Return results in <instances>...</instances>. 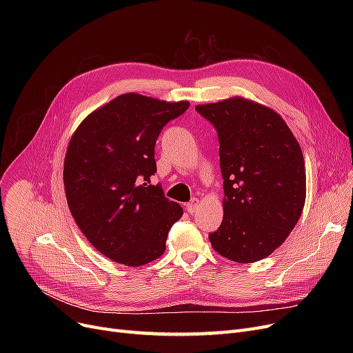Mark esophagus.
<instances>
[{
  "label": "esophagus",
  "instance_id": "esophagus-1",
  "mask_svg": "<svg viewBox=\"0 0 353 353\" xmlns=\"http://www.w3.org/2000/svg\"><path fill=\"white\" fill-rule=\"evenodd\" d=\"M199 205H200V201H199V199H192L190 200V203H188V206H186V209H188V212L189 213H194L196 210H197V208H199Z\"/></svg>",
  "mask_w": 353,
  "mask_h": 353
}]
</instances>
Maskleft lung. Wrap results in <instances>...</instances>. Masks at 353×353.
<instances>
[{"label":"left lung","mask_w":353,"mask_h":353,"mask_svg":"<svg viewBox=\"0 0 353 353\" xmlns=\"http://www.w3.org/2000/svg\"><path fill=\"white\" fill-rule=\"evenodd\" d=\"M219 137L223 220L209 234L213 249L252 263L279 248L302 214L305 160L283 119L273 110L234 97L197 105Z\"/></svg>","instance_id":"1"}]
</instances>
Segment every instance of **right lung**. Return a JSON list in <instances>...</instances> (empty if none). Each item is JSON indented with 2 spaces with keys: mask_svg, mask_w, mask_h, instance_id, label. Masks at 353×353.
I'll use <instances>...</instances> for the list:
<instances>
[{
  "mask_svg": "<svg viewBox=\"0 0 353 353\" xmlns=\"http://www.w3.org/2000/svg\"><path fill=\"white\" fill-rule=\"evenodd\" d=\"M128 92L92 111L72 134L64 160L70 212L88 242L111 261L141 266L165 250L183 209L150 184L163 127L189 108Z\"/></svg>",
  "mask_w": 353,
  "mask_h": 353,
  "instance_id": "obj_1",
  "label": "right lung"
}]
</instances>
